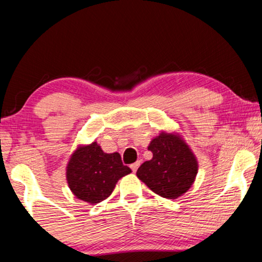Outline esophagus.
Here are the masks:
<instances>
[{
	"label": "esophagus",
	"mask_w": 262,
	"mask_h": 262,
	"mask_svg": "<svg viewBox=\"0 0 262 262\" xmlns=\"http://www.w3.org/2000/svg\"><path fill=\"white\" fill-rule=\"evenodd\" d=\"M140 165H141V160H137L136 161V163H134V164H131V170L132 171H134V172H136V171H137V169H138V167H140Z\"/></svg>",
	"instance_id": "1"
}]
</instances>
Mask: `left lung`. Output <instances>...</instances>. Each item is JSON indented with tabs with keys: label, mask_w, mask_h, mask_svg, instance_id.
Segmentation results:
<instances>
[{
	"label": "left lung",
	"mask_w": 262,
	"mask_h": 262,
	"mask_svg": "<svg viewBox=\"0 0 262 262\" xmlns=\"http://www.w3.org/2000/svg\"><path fill=\"white\" fill-rule=\"evenodd\" d=\"M148 150L153 158L138 167V179L164 198L176 199L186 193L198 172V161L188 144L179 135L161 132Z\"/></svg>",
	"instance_id": "left-lung-1"
}]
</instances>
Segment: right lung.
Instances as JSON below:
<instances>
[{
    "mask_svg": "<svg viewBox=\"0 0 262 262\" xmlns=\"http://www.w3.org/2000/svg\"><path fill=\"white\" fill-rule=\"evenodd\" d=\"M131 172L119 153H104L97 142L74 151L67 166V181L77 199L97 204L108 198L121 177Z\"/></svg>",
    "mask_w": 262,
    "mask_h": 262,
    "instance_id": "1",
    "label": "right lung"
}]
</instances>
